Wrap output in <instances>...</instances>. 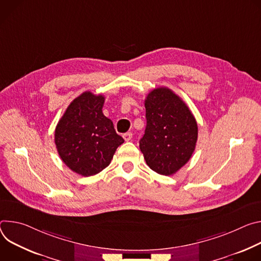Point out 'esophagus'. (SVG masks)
Returning <instances> with one entry per match:
<instances>
[{"label": "esophagus", "instance_id": "34e87169", "mask_svg": "<svg viewBox=\"0 0 261 261\" xmlns=\"http://www.w3.org/2000/svg\"><path fill=\"white\" fill-rule=\"evenodd\" d=\"M132 138H133V134H132V133H126V134L123 135V139H124L126 142L130 141Z\"/></svg>", "mask_w": 261, "mask_h": 261}]
</instances>
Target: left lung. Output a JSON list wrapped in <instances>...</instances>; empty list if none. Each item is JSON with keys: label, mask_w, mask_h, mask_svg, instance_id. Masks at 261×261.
I'll use <instances>...</instances> for the list:
<instances>
[{"label": "left lung", "mask_w": 261, "mask_h": 261, "mask_svg": "<svg viewBox=\"0 0 261 261\" xmlns=\"http://www.w3.org/2000/svg\"><path fill=\"white\" fill-rule=\"evenodd\" d=\"M145 109L147 124L140 149L151 170L166 176L174 174L195 150L196 119L185 101L166 87L148 93Z\"/></svg>", "instance_id": "1"}]
</instances>
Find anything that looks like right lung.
<instances>
[{
  "mask_svg": "<svg viewBox=\"0 0 261 261\" xmlns=\"http://www.w3.org/2000/svg\"><path fill=\"white\" fill-rule=\"evenodd\" d=\"M105 96L86 91L74 98L55 129V144L63 163L82 176L108 167L123 138L102 113Z\"/></svg>",
  "mask_w": 261,
  "mask_h": 261,
  "instance_id": "obj_1",
  "label": "right lung"
}]
</instances>
